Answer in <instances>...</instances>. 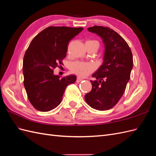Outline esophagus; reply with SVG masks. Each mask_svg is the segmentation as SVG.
<instances>
[{
	"mask_svg": "<svg viewBox=\"0 0 156 156\" xmlns=\"http://www.w3.org/2000/svg\"><path fill=\"white\" fill-rule=\"evenodd\" d=\"M83 81V79H81L80 77H77V81H76V82L77 83H80L81 81Z\"/></svg>",
	"mask_w": 156,
	"mask_h": 156,
	"instance_id": "obj_1",
	"label": "esophagus"
}]
</instances>
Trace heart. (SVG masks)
<instances>
[{
  "mask_svg": "<svg viewBox=\"0 0 156 156\" xmlns=\"http://www.w3.org/2000/svg\"><path fill=\"white\" fill-rule=\"evenodd\" d=\"M86 43H97L98 44V41L94 40H88ZM70 69L73 73L77 75L78 76L84 77L93 72L94 66L91 63L76 61L70 64Z\"/></svg>",
  "mask_w": 156,
  "mask_h": 156,
  "instance_id": "b5f03b06",
  "label": "heart"
}]
</instances>
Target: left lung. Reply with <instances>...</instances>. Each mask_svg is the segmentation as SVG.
I'll list each match as a JSON object with an SVG mask.
<instances>
[{
    "mask_svg": "<svg viewBox=\"0 0 156 156\" xmlns=\"http://www.w3.org/2000/svg\"><path fill=\"white\" fill-rule=\"evenodd\" d=\"M88 30L96 34L104 44L103 63L92 74V88L84 99L96 110L114 107L123 95L133 68V55L128 44L117 32L108 27L94 26Z\"/></svg>",
    "mask_w": 156,
    "mask_h": 156,
    "instance_id": "8db88e82",
    "label": "left lung"
}]
</instances>
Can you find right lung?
I'll use <instances>...</instances> for the list:
<instances>
[{"label":"right lung","instance_id":"1","mask_svg":"<svg viewBox=\"0 0 156 156\" xmlns=\"http://www.w3.org/2000/svg\"><path fill=\"white\" fill-rule=\"evenodd\" d=\"M82 27H49L34 37L23 58L24 87L36 109L48 112L62 101L66 87L76 81L74 75L60 78L53 69L66 56L68 45Z\"/></svg>","mask_w":156,"mask_h":156}]
</instances>
